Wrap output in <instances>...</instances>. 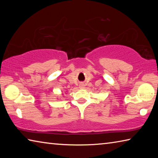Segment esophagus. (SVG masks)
<instances>
[{"instance_id":"34e87169","label":"esophagus","mask_w":158,"mask_h":158,"mask_svg":"<svg viewBox=\"0 0 158 158\" xmlns=\"http://www.w3.org/2000/svg\"><path fill=\"white\" fill-rule=\"evenodd\" d=\"M79 87L81 88V89H84V85L83 84H80V85H79Z\"/></svg>"}]
</instances>
